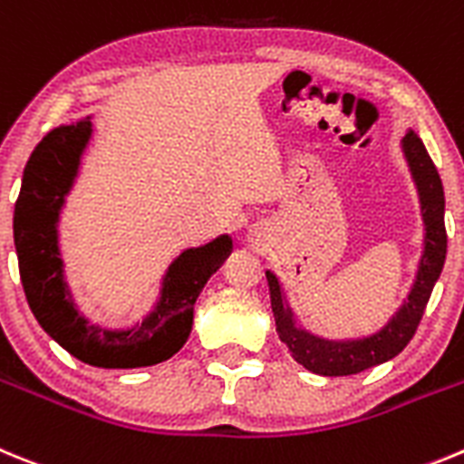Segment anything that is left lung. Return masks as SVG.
<instances>
[{
	"label": "left lung",
	"mask_w": 464,
	"mask_h": 464,
	"mask_svg": "<svg viewBox=\"0 0 464 464\" xmlns=\"http://www.w3.org/2000/svg\"><path fill=\"white\" fill-rule=\"evenodd\" d=\"M404 154H407L409 169L414 175L416 187L420 194V210L425 222V252L420 258L419 277L414 289L409 294L407 303L400 307L391 324L370 337L352 342H331L310 335L307 331L294 324L291 310L284 303L282 286L273 273H266L270 289V307L275 314V328L284 344L289 346L295 361L304 365L310 372L321 377H346L370 370L374 365L391 361L398 356L409 340L414 337L420 319L425 314L432 286L440 279L446 261V227H444V187L437 173L435 164L430 160L428 150L420 143L414 131H409L402 139Z\"/></svg>",
	"instance_id": "left-lung-1"
}]
</instances>
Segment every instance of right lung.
Segmentation results:
<instances>
[{
  "label": "right lung",
  "mask_w": 464,
  "mask_h": 464,
  "mask_svg": "<svg viewBox=\"0 0 464 464\" xmlns=\"http://www.w3.org/2000/svg\"><path fill=\"white\" fill-rule=\"evenodd\" d=\"M90 133V120L62 124L45 133L24 166L14 212L20 282L41 328L78 361L97 367L157 365L180 352L189 337L196 298L231 254V237H217L175 258L164 277L161 300L140 325L106 331L87 324L78 316L62 279L57 219Z\"/></svg>",
  "instance_id": "obj_1"
}]
</instances>
